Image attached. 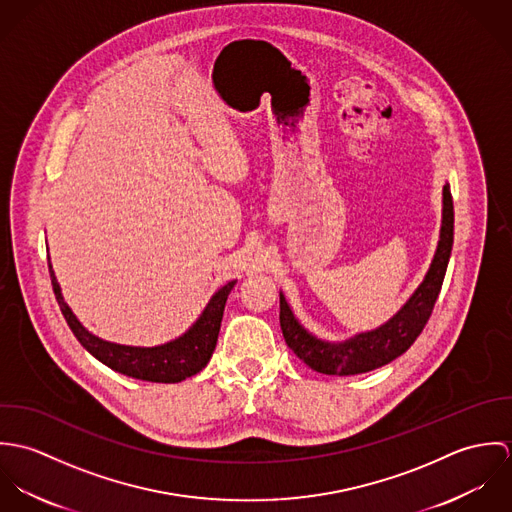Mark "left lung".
<instances>
[{
    "mask_svg": "<svg viewBox=\"0 0 512 512\" xmlns=\"http://www.w3.org/2000/svg\"><path fill=\"white\" fill-rule=\"evenodd\" d=\"M453 246V199L449 185H443V209L438 250L418 290L402 309L374 331L359 333L341 343L321 341L311 335L293 315L284 293H280V325L288 347L305 365L321 374L349 376L388 365L404 355L424 331L438 299Z\"/></svg>",
    "mask_w": 512,
    "mask_h": 512,
    "instance_id": "left-lung-1",
    "label": "left lung"
}]
</instances>
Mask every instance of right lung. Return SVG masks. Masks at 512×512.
I'll list each match as a JSON object with an SVG mask.
<instances>
[{
  "mask_svg": "<svg viewBox=\"0 0 512 512\" xmlns=\"http://www.w3.org/2000/svg\"><path fill=\"white\" fill-rule=\"evenodd\" d=\"M49 274H51V284H53L55 297L59 301V307L78 343L94 359L110 366L112 370L138 380H147V382H181L207 366L217 347L220 321H222L228 293L236 284L234 280L222 286L219 292L211 297L201 317L189 327L187 333H183L175 341H169L157 347H130V345L110 343L92 335L76 319L73 309L67 305L51 262H49Z\"/></svg>",
  "mask_w": 512,
  "mask_h": 512,
  "instance_id": "add662e5",
  "label": "right lung"
}]
</instances>
